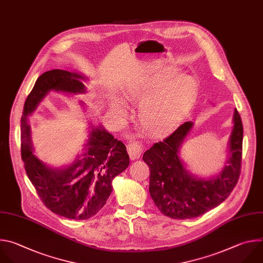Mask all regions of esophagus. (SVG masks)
I'll use <instances>...</instances> for the list:
<instances>
[{
  "label": "esophagus",
  "instance_id": "esophagus-1",
  "mask_svg": "<svg viewBox=\"0 0 263 263\" xmlns=\"http://www.w3.org/2000/svg\"><path fill=\"white\" fill-rule=\"evenodd\" d=\"M127 152L130 160H137L143 152V145L135 139H129L127 142Z\"/></svg>",
  "mask_w": 263,
  "mask_h": 263
}]
</instances>
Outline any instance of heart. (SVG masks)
Segmentation results:
<instances>
[{"label":"heart","instance_id":"obj_1","mask_svg":"<svg viewBox=\"0 0 263 263\" xmlns=\"http://www.w3.org/2000/svg\"><path fill=\"white\" fill-rule=\"evenodd\" d=\"M194 80L176 71L147 73L130 81L124 88L127 100H140L139 119L152 135H164L171 130L187 113L197 97ZM115 109L123 114L120 102Z\"/></svg>","mask_w":263,"mask_h":263}]
</instances>
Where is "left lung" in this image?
I'll return each mask as SVG.
<instances>
[{
	"label": "left lung",
	"mask_w": 263,
	"mask_h": 263,
	"mask_svg": "<svg viewBox=\"0 0 263 263\" xmlns=\"http://www.w3.org/2000/svg\"><path fill=\"white\" fill-rule=\"evenodd\" d=\"M233 123L228 166L216 178H196L182 165L179 149L192 122H184L143 154L150 170L149 193L163 215L176 220L196 218L219 206L230 195L239 178L242 155L243 128L237 110Z\"/></svg>",
	"instance_id": "left-lung-1"
}]
</instances>
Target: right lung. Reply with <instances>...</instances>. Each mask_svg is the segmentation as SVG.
<instances>
[{"instance_id":"add662e5","label":"right lung","mask_w":263,"mask_h":263,"mask_svg":"<svg viewBox=\"0 0 263 263\" xmlns=\"http://www.w3.org/2000/svg\"><path fill=\"white\" fill-rule=\"evenodd\" d=\"M82 79L62 69L42 73L26 99L21 119L22 159L30 181L50 212L71 220H87L98 214L113 191L112 180L129 165L123 142L101 127L91 132L87 151L67 168H48L33 154L28 115L49 90L84 92Z\"/></svg>"}]
</instances>
